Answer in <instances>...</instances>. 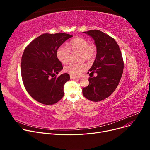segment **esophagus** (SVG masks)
<instances>
[{
	"instance_id": "1",
	"label": "esophagus",
	"mask_w": 150,
	"mask_h": 150,
	"mask_svg": "<svg viewBox=\"0 0 150 150\" xmlns=\"http://www.w3.org/2000/svg\"><path fill=\"white\" fill-rule=\"evenodd\" d=\"M71 79H74V80H77V79H79V78L75 77V76H71Z\"/></svg>"
}]
</instances>
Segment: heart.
<instances>
[{
  "label": "heart",
  "instance_id": "1",
  "mask_svg": "<svg viewBox=\"0 0 150 150\" xmlns=\"http://www.w3.org/2000/svg\"><path fill=\"white\" fill-rule=\"evenodd\" d=\"M71 52H78V59L90 60L96 53V47L93 45H89L88 41L85 38L78 37L72 40L68 45L60 46L56 51V57L62 63H67L70 58ZM87 66L83 62H71L64 68L67 73L74 76H79L86 70Z\"/></svg>",
  "mask_w": 150,
  "mask_h": 150
}]
</instances>
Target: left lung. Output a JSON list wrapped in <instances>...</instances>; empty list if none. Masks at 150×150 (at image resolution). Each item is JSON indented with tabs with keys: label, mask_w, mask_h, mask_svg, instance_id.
I'll use <instances>...</instances> for the list:
<instances>
[{
	"label": "left lung",
	"mask_w": 150,
	"mask_h": 150,
	"mask_svg": "<svg viewBox=\"0 0 150 150\" xmlns=\"http://www.w3.org/2000/svg\"><path fill=\"white\" fill-rule=\"evenodd\" d=\"M93 38L96 46L95 60L88 74L89 85L82 89L83 96L92 101H100L116 90L123 71V60L119 45L114 38L97 30L83 32Z\"/></svg>",
	"instance_id": "1"
}]
</instances>
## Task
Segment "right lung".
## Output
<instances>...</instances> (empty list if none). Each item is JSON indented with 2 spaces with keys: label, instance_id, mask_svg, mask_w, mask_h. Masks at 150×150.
Listing matches in <instances>:
<instances>
[{
  "label": "right lung",
  "instance_id": "right-lung-1",
  "mask_svg": "<svg viewBox=\"0 0 150 150\" xmlns=\"http://www.w3.org/2000/svg\"><path fill=\"white\" fill-rule=\"evenodd\" d=\"M73 35L65 33L43 34L25 49L21 71L24 87L32 98L46 105L54 104L64 96V85L69 81L68 74H61L62 63L56 57L57 49Z\"/></svg>",
  "mask_w": 150,
  "mask_h": 150
}]
</instances>
